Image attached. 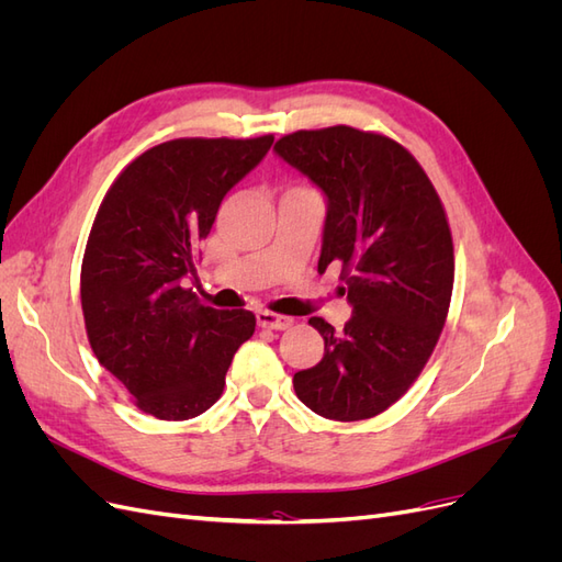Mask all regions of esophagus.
I'll list each match as a JSON object with an SVG mask.
<instances>
[{
    "instance_id": "1",
    "label": "esophagus",
    "mask_w": 562,
    "mask_h": 562,
    "mask_svg": "<svg viewBox=\"0 0 562 562\" xmlns=\"http://www.w3.org/2000/svg\"><path fill=\"white\" fill-rule=\"evenodd\" d=\"M255 318H258V323H260L262 328H269V330H285V328L293 326V318L271 314V312H265V310H260L258 314H255Z\"/></svg>"
}]
</instances>
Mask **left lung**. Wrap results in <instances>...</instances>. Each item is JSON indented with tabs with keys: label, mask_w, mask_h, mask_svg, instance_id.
Masks as SVG:
<instances>
[{
	"label": "left lung",
	"mask_w": 562,
	"mask_h": 562,
	"mask_svg": "<svg viewBox=\"0 0 562 562\" xmlns=\"http://www.w3.org/2000/svg\"><path fill=\"white\" fill-rule=\"evenodd\" d=\"M274 151L326 199L318 271L342 265L353 310L342 333L310 318L326 347L295 372V394L326 419L375 417L417 380L443 330L454 281L443 203L411 151L378 133L297 131Z\"/></svg>",
	"instance_id": "1"
}]
</instances>
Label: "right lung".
I'll list each match as a JSON object with an SVG mask.
<instances>
[{
    "label": "right lung",
    "instance_id": "obj_1",
    "mask_svg": "<svg viewBox=\"0 0 562 562\" xmlns=\"http://www.w3.org/2000/svg\"><path fill=\"white\" fill-rule=\"evenodd\" d=\"M274 138H180L147 149L100 203L81 262L89 342L143 413L190 419L220 398L255 330L250 312L203 307L194 274L220 203Z\"/></svg>",
    "mask_w": 562,
    "mask_h": 562
}]
</instances>
